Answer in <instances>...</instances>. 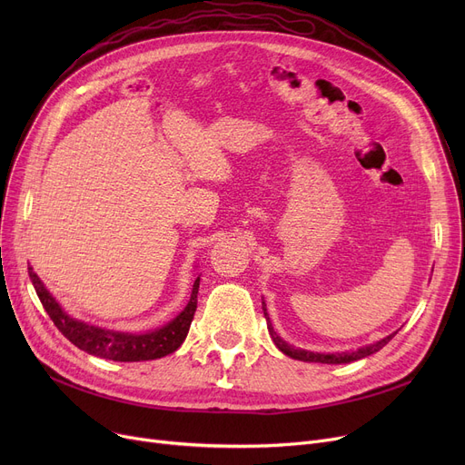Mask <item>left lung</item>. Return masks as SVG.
<instances>
[{
    "label": "left lung",
    "instance_id": "1",
    "mask_svg": "<svg viewBox=\"0 0 465 465\" xmlns=\"http://www.w3.org/2000/svg\"><path fill=\"white\" fill-rule=\"evenodd\" d=\"M263 314H265V321H267V331H270V335H272V339H273V343L277 345V349H279L281 352H284L286 356H290V358L303 360V361H321V363H349V361H356V360H361V358L370 356V354H375L377 351H381V349L388 343L390 339H392V337L396 335V333L388 335V337H384L382 341H377V343H373V345H370V347L358 349V351H354V352H343V354L309 352V351H300V349H296V347L288 345L286 341L281 339V337L277 335V331L273 330V326H272V322H270V316H267L265 309H263Z\"/></svg>",
    "mask_w": 465,
    "mask_h": 465
}]
</instances>
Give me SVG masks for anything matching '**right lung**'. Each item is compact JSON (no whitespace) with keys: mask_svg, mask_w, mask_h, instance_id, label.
Wrapping results in <instances>:
<instances>
[{"mask_svg":"<svg viewBox=\"0 0 465 465\" xmlns=\"http://www.w3.org/2000/svg\"><path fill=\"white\" fill-rule=\"evenodd\" d=\"M30 279L34 282V288L37 296L45 307V311L51 316L54 326L62 331L65 339H69L73 345L79 347L81 351L107 358L113 361H143V360H156L162 356H167L175 352L183 341L188 335L195 307H198V290H200V277L195 279L192 296L184 311L177 316V319L171 321L167 326L149 331V333H120L111 331L104 328L88 326L84 322H79L75 319L67 316L62 307L56 303V300L51 296V292L45 288V284L39 281V277L34 273L30 267Z\"/></svg>","mask_w":465,"mask_h":465,"instance_id":"obj_1","label":"right lung"}]
</instances>
